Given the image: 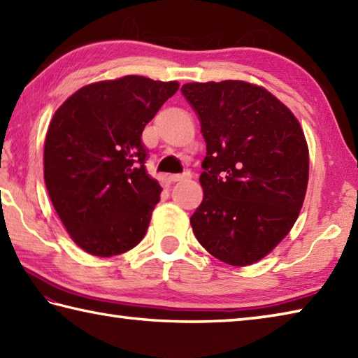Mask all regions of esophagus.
Wrapping results in <instances>:
<instances>
[{"instance_id":"34e87169","label":"esophagus","mask_w":358,"mask_h":358,"mask_svg":"<svg viewBox=\"0 0 358 358\" xmlns=\"http://www.w3.org/2000/svg\"><path fill=\"white\" fill-rule=\"evenodd\" d=\"M191 175L189 173H175V175H169V181H172V183H175V181H183V180H187Z\"/></svg>"}]
</instances>
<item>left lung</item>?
I'll list each match as a JSON object with an SVG mask.
<instances>
[{
  "label": "left lung",
  "instance_id": "obj_1",
  "mask_svg": "<svg viewBox=\"0 0 358 358\" xmlns=\"http://www.w3.org/2000/svg\"><path fill=\"white\" fill-rule=\"evenodd\" d=\"M206 141L203 201L191 217L197 241L219 261L245 267L289 234L303 208L309 149L295 115L243 80L186 83Z\"/></svg>",
  "mask_w": 358,
  "mask_h": 358
}]
</instances>
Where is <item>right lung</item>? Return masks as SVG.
<instances>
[{
    "label": "right lung",
    "instance_id": "right-lung-1",
    "mask_svg": "<svg viewBox=\"0 0 358 358\" xmlns=\"http://www.w3.org/2000/svg\"><path fill=\"white\" fill-rule=\"evenodd\" d=\"M178 87L125 76L82 87L55 111L45 183L63 227L87 253L121 255L145 236L161 186L145 171L141 135Z\"/></svg>",
    "mask_w": 358,
    "mask_h": 358
}]
</instances>
